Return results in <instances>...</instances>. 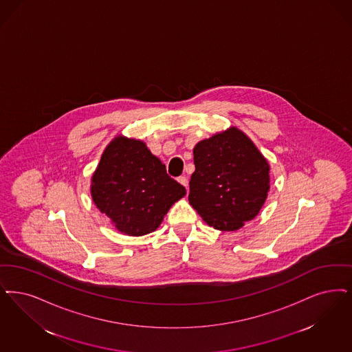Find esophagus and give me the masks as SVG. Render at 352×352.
I'll return each mask as SVG.
<instances>
[{"label": "esophagus", "instance_id": "esophagus-1", "mask_svg": "<svg viewBox=\"0 0 352 352\" xmlns=\"http://www.w3.org/2000/svg\"><path fill=\"white\" fill-rule=\"evenodd\" d=\"M177 181H178V182L181 183L182 186H184V187L187 188V178H186L184 175H181V177H178V178H177Z\"/></svg>", "mask_w": 352, "mask_h": 352}]
</instances>
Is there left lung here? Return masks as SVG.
Segmentation results:
<instances>
[{"mask_svg":"<svg viewBox=\"0 0 352 352\" xmlns=\"http://www.w3.org/2000/svg\"><path fill=\"white\" fill-rule=\"evenodd\" d=\"M188 201L219 230H237L259 213L270 188V166L237 128L197 142Z\"/></svg>","mask_w":352,"mask_h":352,"instance_id":"1","label":"left lung"}]
</instances>
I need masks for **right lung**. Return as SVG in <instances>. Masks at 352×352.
Here are the masks:
<instances>
[{
    "label": "right lung",
    "instance_id": "right-lung-1",
    "mask_svg": "<svg viewBox=\"0 0 352 352\" xmlns=\"http://www.w3.org/2000/svg\"><path fill=\"white\" fill-rule=\"evenodd\" d=\"M186 188L144 142L116 138L106 148L91 179L99 211L128 236H142L161 224Z\"/></svg>",
    "mask_w": 352,
    "mask_h": 352
}]
</instances>
